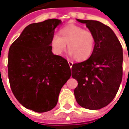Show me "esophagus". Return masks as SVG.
<instances>
[{
  "instance_id": "esophagus-1",
  "label": "esophagus",
  "mask_w": 129,
  "mask_h": 129,
  "mask_svg": "<svg viewBox=\"0 0 129 129\" xmlns=\"http://www.w3.org/2000/svg\"><path fill=\"white\" fill-rule=\"evenodd\" d=\"M68 64H69V65H70V68H72V65H73V62H72V61H70V60H68Z\"/></svg>"
}]
</instances>
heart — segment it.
<instances>
[{"instance_id":"obj_1","label":"heart","mask_w":129,"mask_h":129,"mask_svg":"<svg viewBox=\"0 0 129 129\" xmlns=\"http://www.w3.org/2000/svg\"><path fill=\"white\" fill-rule=\"evenodd\" d=\"M95 43L94 34L77 25H69L54 34L51 39L52 50L57 55L66 50L68 44L69 55L77 60H85L90 57Z\"/></svg>"}]
</instances>
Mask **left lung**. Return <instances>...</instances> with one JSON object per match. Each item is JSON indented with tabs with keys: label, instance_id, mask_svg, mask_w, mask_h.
Here are the masks:
<instances>
[{
	"label": "left lung",
	"instance_id": "1",
	"mask_svg": "<svg viewBox=\"0 0 129 129\" xmlns=\"http://www.w3.org/2000/svg\"><path fill=\"white\" fill-rule=\"evenodd\" d=\"M94 34L95 43L89 59L73 64L72 77L78 85L74 90L77 103L98 110L113 100L123 76V49L111 28L98 21L80 20Z\"/></svg>",
	"mask_w": 129,
	"mask_h": 129
}]
</instances>
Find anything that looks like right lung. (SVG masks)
I'll return each instance as SVG.
<instances>
[{
	"label": "right lung",
	"instance_id": "add662e5",
	"mask_svg": "<svg viewBox=\"0 0 129 129\" xmlns=\"http://www.w3.org/2000/svg\"><path fill=\"white\" fill-rule=\"evenodd\" d=\"M62 21L53 18L23 29L8 51V79L16 98L37 113L57 105L61 88L71 76L67 61L52 52L51 39Z\"/></svg>",
	"mask_w": 129,
	"mask_h": 129
}]
</instances>
